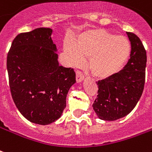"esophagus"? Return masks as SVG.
<instances>
[{"label": "esophagus", "instance_id": "1", "mask_svg": "<svg viewBox=\"0 0 152 152\" xmlns=\"http://www.w3.org/2000/svg\"><path fill=\"white\" fill-rule=\"evenodd\" d=\"M84 79V74L82 73L80 71L76 72V81L77 82H81Z\"/></svg>", "mask_w": 152, "mask_h": 152}]
</instances>
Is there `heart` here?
<instances>
[{
	"label": "heart",
	"instance_id": "obj_1",
	"mask_svg": "<svg viewBox=\"0 0 152 152\" xmlns=\"http://www.w3.org/2000/svg\"><path fill=\"white\" fill-rule=\"evenodd\" d=\"M64 49L72 66L89 57L88 67L99 79L111 77L121 70L131 54V44L124 36H115L104 29H93L66 41Z\"/></svg>",
	"mask_w": 152,
	"mask_h": 152
}]
</instances>
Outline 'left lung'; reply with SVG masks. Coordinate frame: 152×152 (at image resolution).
Listing matches in <instances>:
<instances>
[{
  "label": "left lung",
  "instance_id": "left-lung-1",
  "mask_svg": "<svg viewBox=\"0 0 152 152\" xmlns=\"http://www.w3.org/2000/svg\"><path fill=\"white\" fill-rule=\"evenodd\" d=\"M131 42L130 59L121 71L96 82L98 92L93 109L103 120H118L129 114L137 104L145 84L147 55L143 43L133 32H127Z\"/></svg>",
  "mask_w": 152,
  "mask_h": 152
}]
</instances>
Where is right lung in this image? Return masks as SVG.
<instances>
[{"label":"right lung","mask_w":152,"mask_h":152,"mask_svg":"<svg viewBox=\"0 0 152 152\" xmlns=\"http://www.w3.org/2000/svg\"><path fill=\"white\" fill-rule=\"evenodd\" d=\"M52 32L38 28L20 33L7 56L12 99L24 117L40 125L61 117L68 90L76 82L73 68L59 65Z\"/></svg>","instance_id":"right-lung-1"}]
</instances>
